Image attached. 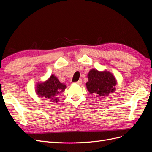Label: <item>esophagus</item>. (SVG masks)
I'll list each match as a JSON object with an SVG mask.
<instances>
[{"label": "esophagus", "instance_id": "obj_1", "mask_svg": "<svg viewBox=\"0 0 152 152\" xmlns=\"http://www.w3.org/2000/svg\"><path fill=\"white\" fill-rule=\"evenodd\" d=\"M75 83H76L77 84H78V85H80V84H82V80H81V79H80L79 80H78L77 82H76Z\"/></svg>", "mask_w": 152, "mask_h": 152}]
</instances>
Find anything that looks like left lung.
Listing matches in <instances>:
<instances>
[{
  "label": "left lung",
  "instance_id": "8db88e82",
  "mask_svg": "<svg viewBox=\"0 0 152 152\" xmlns=\"http://www.w3.org/2000/svg\"><path fill=\"white\" fill-rule=\"evenodd\" d=\"M86 87L91 94L96 97H105L115 91L117 80L112 73L108 71L99 72L92 69L87 75Z\"/></svg>",
  "mask_w": 152,
  "mask_h": 152
}]
</instances>
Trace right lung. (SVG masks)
Returning <instances> with one entry per match:
<instances>
[{
    "label": "right lung",
    "mask_w": 152,
    "mask_h": 152,
    "mask_svg": "<svg viewBox=\"0 0 152 152\" xmlns=\"http://www.w3.org/2000/svg\"><path fill=\"white\" fill-rule=\"evenodd\" d=\"M66 86L59 82L54 75L49 79L36 85L35 92L39 97L49 99L50 102L57 103L59 101L58 95L65 90Z\"/></svg>",
    "instance_id": "obj_1"
}]
</instances>
